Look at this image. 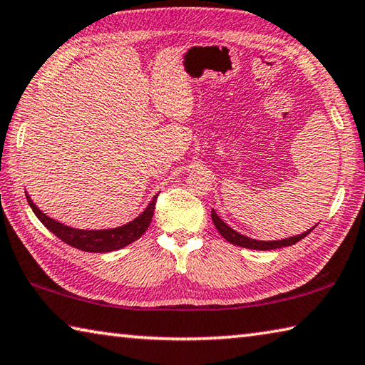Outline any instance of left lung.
<instances>
[{
  "mask_svg": "<svg viewBox=\"0 0 365 365\" xmlns=\"http://www.w3.org/2000/svg\"><path fill=\"white\" fill-rule=\"evenodd\" d=\"M212 215V222L215 228H217L219 233L224 237L227 242H230L232 245H237V246H242V248H250V250H261V251H267V250H277V248H285V246H292L294 243H298L299 240H302L304 237H307L309 233H311V230H307L304 233L298 235V237H292V238H287V240H279V242H257V240H252V238H248L245 237V235L235 232L233 228L228 227L224 220H220V217L217 214H215L214 211L211 212Z\"/></svg>",
  "mask_w": 365,
  "mask_h": 365,
  "instance_id": "8db88e82",
  "label": "left lung"
}]
</instances>
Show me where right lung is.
Here are the masks:
<instances>
[{
    "label": "right lung",
    "instance_id": "1",
    "mask_svg": "<svg viewBox=\"0 0 365 365\" xmlns=\"http://www.w3.org/2000/svg\"><path fill=\"white\" fill-rule=\"evenodd\" d=\"M26 196L30 207L34 209L35 215L40 219L41 224L45 225L49 232L56 235V237L59 240H63L64 243L73 246V248L88 251V252H109V251L120 250L123 246L137 242L151 224L154 206H156V200H158V195H156L150 202V206L145 209L143 214H140L135 220L128 222L127 225L110 228V230H78V228L67 227V225L59 224V222H56L54 219H49L48 215L43 214L40 209L34 205L29 195Z\"/></svg>",
    "mask_w": 365,
    "mask_h": 365
}]
</instances>
